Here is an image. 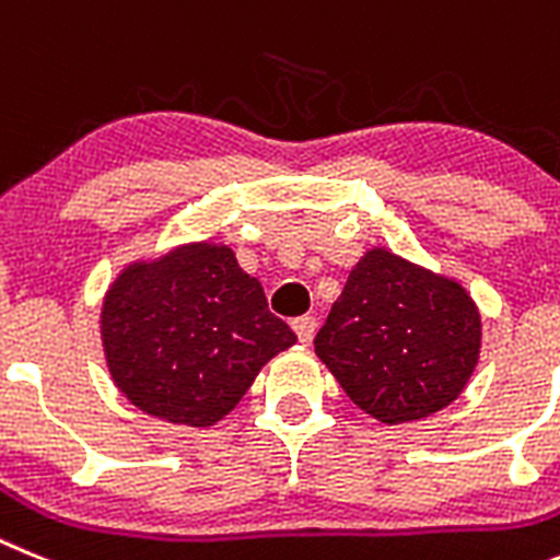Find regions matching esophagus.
I'll return each instance as SVG.
<instances>
[{"instance_id":"1","label":"esophagus","mask_w":560,"mask_h":560,"mask_svg":"<svg viewBox=\"0 0 560 560\" xmlns=\"http://www.w3.org/2000/svg\"><path fill=\"white\" fill-rule=\"evenodd\" d=\"M293 329L295 335H299V340L307 347L310 340L315 338V329H318V320L313 318V315H301V318L293 320Z\"/></svg>"}]
</instances>
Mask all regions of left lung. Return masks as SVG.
Instances as JSON below:
<instances>
[{"instance_id": "1", "label": "left lung", "mask_w": 560, "mask_h": 560, "mask_svg": "<svg viewBox=\"0 0 560 560\" xmlns=\"http://www.w3.org/2000/svg\"><path fill=\"white\" fill-rule=\"evenodd\" d=\"M482 349V315L456 279L366 250L349 273L315 354L369 417L400 425L465 392Z\"/></svg>"}]
</instances>
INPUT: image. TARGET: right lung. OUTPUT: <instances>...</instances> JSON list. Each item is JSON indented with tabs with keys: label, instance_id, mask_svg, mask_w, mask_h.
Wrapping results in <instances>:
<instances>
[{
	"label": "right lung",
	"instance_id": "right-lung-1",
	"mask_svg": "<svg viewBox=\"0 0 560 560\" xmlns=\"http://www.w3.org/2000/svg\"><path fill=\"white\" fill-rule=\"evenodd\" d=\"M112 381L145 415L208 428L236 408L259 369L295 343L261 284L228 245L188 242L126 265L101 310Z\"/></svg>",
	"mask_w": 560,
	"mask_h": 560
}]
</instances>
